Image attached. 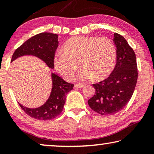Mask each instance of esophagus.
<instances>
[{
	"instance_id": "obj_1",
	"label": "esophagus",
	"mask_w": 154,
	"mask_h": 154,
	"mask_svg": "<svg viewBox=\"0 0 154 154\" xmlns=\"http://www.w3.org/2000/svg\"><path fill=\"white\" fill-rule=\"evenodd\" d=\"M84 86H85V85H83V84H75V88H83Z\"/></svg>"
}]
</instances>
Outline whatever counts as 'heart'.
I'll list each match as a JSON object with an SVG mask.
<instances>
[{"label": "heart", "instance_id": "heart-1", "mask_svg": "<svg viewBox=\"0 0 154 154\" xmlns=\"http://www.w3.org/2000/svg\"><path fill=\"white\" fill-rule=\"evenodd\" d=\"M116 58V48L109 38L78 36L64 44L62 51L56 54L54 64L56 71L67 81L74 79L80 64L82 69L78 78L85 82L93 77L96 79L107 77L113 69Z\"/></svg>", "mask_w": 154, "mask_h": 154}]
</instances>
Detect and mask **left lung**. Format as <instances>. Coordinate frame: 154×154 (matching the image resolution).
I'll return each mask as SVG.
<instances>
[{
  "mask_svg": "<svg viewBox=\"0 0 154 154\" xmlns=\"http://www.w3.org/2000/svg\"><path fill=\"white\" fill-rule=\"evenodd\" d=\"M113 41L117 48V62L108 78L93 84L96 92L88 100L93 111L103 116L118 113L131 98L136 87L138 72L136 56L126 40L118 33Z\"/></svg>",
  "mask_w": 154,
  "mask_h": 154,
  "instance_id": "8db88e82",
  "label": "left lung"
}]
</instances>
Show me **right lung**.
I'll list each match as a JSON object with an SVG mask.
<instances>
[{"label":"right lung","mask_w":154,"mask_h":154,"mask_svg":"<svg viewBox=\"0 0 154 154\" xmlns=\"http://www.w3.org/2000/svg\"><path fill=\"white\" fill-rule=\"evenodd\" d=\"M58 35L51 32H42L28 39L13 54L11 62L24 56H33L41 59L49 68H54V59L58 46ZM52 88L46 102L37 108H28L19 103L24 112L32 118L40 120H49L61 113L66 102L67 93L72 90L74 85L69 83L51 72Z\"/></svg>","instance_id":"1"}]
</instances>
